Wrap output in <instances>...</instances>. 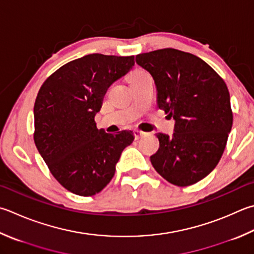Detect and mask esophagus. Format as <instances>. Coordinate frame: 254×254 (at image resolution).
I'll return each instance as SVG.
<instances>
[{"label":"esophagus","mask_w":254,"mask_h":254,"mask_svg":"<svg viewBox=\"0 0 254 254\" xmlns=\"http://www.w3.org/2000/svg\"><path fill=\"white\" fill-rule=\"evenodd\" d=\"M133 135H135L136 139H140V138L147 136V132L141 131V130H133Z\"/></svg>","instance_id":"esophagus-1"}]
</instances>
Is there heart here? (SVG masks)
Masks as SVG:
<instances>
[{
	"label": "heart",
	"mask_w": 254,
	"mask_h": 254,
	"mask_svg": "<svg viewBox=\"0 0 254 254\" xmlns=\"http://www.w3.org/2000/svg\"><path fill=\"white\" fill-rule=\"evenodd\" d=\"M146 75H148V74L146 73L145 70L135 69L130 75H129V83L132 82V80H137V79H139V78H142L143 76H146Z\"/></svg>",
	"instance_id": "1"
}]
</instances>
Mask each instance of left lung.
<instances>
[{"label": "left lung", "mask_w": 254, "mask_h": 254, "mask_svg": "<svg viewBox=\"0 0 254 254\" xmlns=\"http://www.w3.org/2000/svg\"><path fill=\"white\" fill-rule=\"evenodd\" d=\"M136 63L154 78L158 107L175 119L172 136L157 133L152 166L172 185L198 183L216 168L231 131L226 83L201 59L174 49L139 54Z\"/></svg>", "instance_id": "8db88e82"}]
</instances>
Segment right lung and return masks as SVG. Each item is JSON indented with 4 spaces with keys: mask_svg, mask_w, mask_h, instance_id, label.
Instances as JSON below:
<instances>
[{
    "mask_svg": "<svg viewBox=\"0 0 254 254\" xmlns=\"http://www.w3.org/2000/svg\"><path fill=\"white\" fill-rule=\"evenodd\" d=\"M135 65L133 56L89 54L62 66L42 85L34 105V141L55 179L70 192L94 195L115 175L131 130L107 133L95 116L113 83Z\"/></svg>",
    "mask_w": 254,
    "mask_h": 254,
    "instance_id": "right-lung-1",
    "label": "right lung"
}]
</instances>
